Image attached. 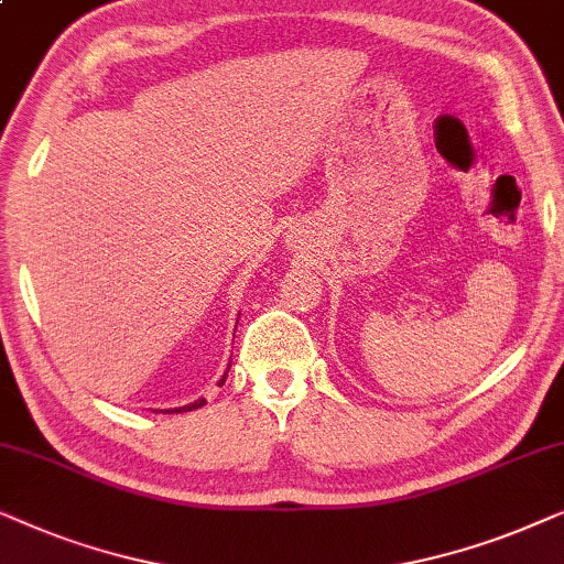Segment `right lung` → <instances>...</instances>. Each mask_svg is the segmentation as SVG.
<instances>
[{
  "label": "right lung",
  "instance_id": "obj_1",
  "mask_svg": "<svg viewBox=\"0 0 564 564\" xmlns=\"http://www.w3.org/2000/svg\"><path fill=\"white\" fill-rule=\"evenodd\" d=\"M227 372H229V368H227ZM227 372H225V378H227ZM225 378H221V383H225ZM199 406H204V399H202V401H196V403H188V406L173 409V411H169V414H178V411H194V409H199Z\"/></svg>",
  "mask_w": 564,
  "mask_h": 564
}]
</instances>
